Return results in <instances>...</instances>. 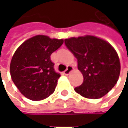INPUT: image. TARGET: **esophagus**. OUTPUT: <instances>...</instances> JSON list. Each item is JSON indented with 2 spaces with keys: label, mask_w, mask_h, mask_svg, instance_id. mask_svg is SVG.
<instances>
[{
  "label": "esophagus",
  "mask_w": 128,
  "mask_h": 128,
  "mask_svg": "<svg viewBox=\"0 0 128 128\" xmlns=\"http://www.w3.org/2000/svg\"><path fill=\"white\" fill-rule=\"evenodd\" d=\"M73 70V68H72V66H68V68H67V69L64 71V74L66 75V76H68V75H69L70 74V72L72 71Z\"/></svg>",
  "instance_id": "obj_1"
}]
</instances>
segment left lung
Returning <instances> with one entry per match:
<instances>
[{
  "instance_id": "obj_1",
  "label": "left lung",
  "mask_w": 128,
  "mask_h": 128,
  "mask_svg": "<svg viewBox=\"0 0 128 128\" xmlns=\"http://www.w3.org/2000/svg\"><path fill=\"white\" fill-rule=\"evenodd\" d=\"M65 44L77 58L84 79L75 91L90 99L106 95L117 83L120 72L116 50L106 40L92 36L66 39Z\"/></svg>"
}]
</instances>
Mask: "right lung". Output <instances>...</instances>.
<instances>
[{
  "instance_id": "1",
  "label": "right lung",
  "mask_w": 128,
  "mask_h": 128,
  "mask_svg": "<svg viewBox=\"0 0 128 128\" xmlns=\"http://www.w3.org/2000/svg\"><path fill=\"white\" fill-rule=\"evenodd\" d=\"M63 40L36 36L22 43L15 52L10 66L14 84L31 100H41L55 91L60 75L56 72L50 55Z\"/></svg>"
}]
</instances>
